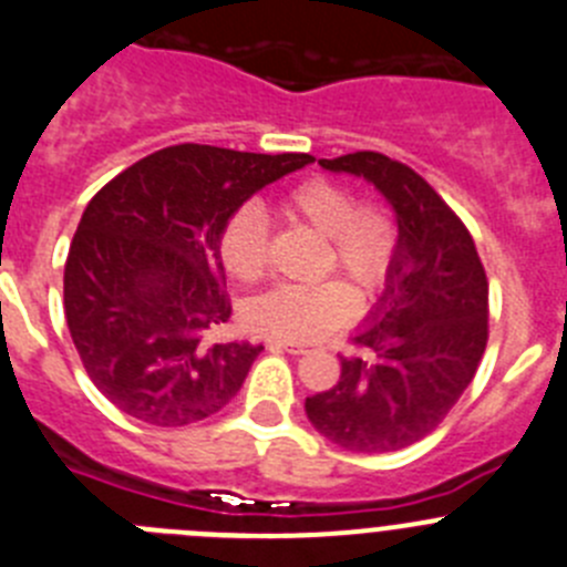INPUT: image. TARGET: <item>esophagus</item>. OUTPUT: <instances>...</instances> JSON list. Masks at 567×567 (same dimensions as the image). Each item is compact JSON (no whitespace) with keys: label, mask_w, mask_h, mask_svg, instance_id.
I'll list each match as a JSON object with an SVG mask.
<instances>
[{"label":"esophagus","mask_w":567,"mask_h":567,"mask_svg":"<svg viewBox=\"0 0 567 567\" xmlns=\"http://www.w3.org/2000/svg\"><path fill=\"white\" fill-rule=\"evenodd\" d=\"M271 347L277 350H285V353H293V355H302L308 353V341H271Z\"/></svg>","instance_id":"34e87169"}]
</instances>
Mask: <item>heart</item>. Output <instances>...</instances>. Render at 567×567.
I'll return each instance as SVG.
<instances>
[{
    "instance_id": "b5f03b06",
    "label": "heart",
    "mask_w": 567,
    "mask_h": 567,
    "mask_svg": "<svg viewBox=\"0 0 567 567\" xmlns=\"http://www.w3.org/2000/svg\"><path fill=\"white\" fill-rule=\"evenodd\" d=\"M288 220H299L324 234V268H341L364 296H375L390 282L401 234L381 203H355L353 188L333 177H308L288 188L279 200ZM226 271L239 282L262 277L268 262V223L257 206L231 214L220 234ZM353 288L341 279L313 285H277L246 305V324L265 339L316 341L350 319Z\"/></svg>"
}]
</instances>
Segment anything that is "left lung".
<instances>
[{"label": "left lung", "mask_w": 567, "mask_h": 567, "mask_svg": "<svg viewBox=\"0 0 567 567\" xmlns=\"http://www.w3.org/2000/svg\"><path fill=\"white\" fill-rule=\"evenodd\" d=\"M367 177L398 214L395 268L381 305L341 355L339 384L305 401L316 432L364 455L430 435L457 404L488 341V279L463 220L406 163L381 152L319 161Z\"/></svg>", "instance_id": "obj_1"}]
</instances>
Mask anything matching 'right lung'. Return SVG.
Masks as SVG:
<instances>
[{
  "label": "right lung",
  "mask_w": 567,
  "mask_h": 567,
  "mask_svg": "<svg viewBox=\"0 0 567 567\" xmlns=\"http://www.w3.org/2000/svg\"><path fill=\"white\" fill-rule=\"evenodd\" d=\"M310 161L166 146L90 200L64 265V316L86 375L121 412L186 426L237 395L262 347L214 341L231 319L223 226L254 192Z\"/></svg>",
  "instance_id": "add662e5"
}]
</instances>
